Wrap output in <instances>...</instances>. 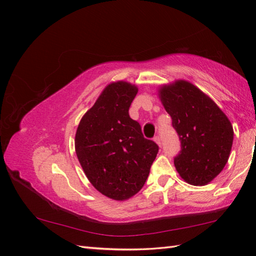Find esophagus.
Returning <instances> with one entry per match:
<instances>
[{
  "label": "esophagus",
  "mask_w": 256,
  "mask_h": 256,
  "mask_svg": "<svg viewBox=\"0 0 256 256\" xmlns=\"http://www.w3.org/2000/svg\"><path fill=\"white\" fill-rule=\"evenodd\" d=\"M154 140L157 144H158V146H162V140H160V136H158V135H156V136L154 138Z\"/></svg>",
  "instance_id": "34e87169"
}]
</instances>
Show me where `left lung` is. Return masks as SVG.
<instances>
[{
    "label": "left lung",
    "instance_id": "obj_1",
    "mask_svg": "<svg viewBox=\"0 0 256 256\" xmlns=\"http://www.w3.org/2000/svg\"><path fill=\"white\" fill-rule=\"evenodd\" d=\"M160 99L180 140L174 158L184 182L204 186L219 175L230 156L233 128L221 108L192 84L177 80L160 86Z\"/></svg>",
    "mask_w": 256,
    "mask_h": 256
}]
</instances>
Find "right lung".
Returning <instances> with one entry per match:
<instances>
[{
    "instance_id": "right-lung-1",
    "label": "right lung",
    "mask_w": 256,
    "mask_h": 256,
    "mask_svg": "<svg viewBox=\"0 0 256 256\" xmlns=\"http://www.w3.org/2000/svg\"><path fill=\"white\" fill-rule=\"evenodd\" d=\"M138 86L108 84L78 125L76 154L86 178L106 197L123 201L138 194L148 177L158 145L144 138L128 108Z\"/></svg>"
}]
</instances>
